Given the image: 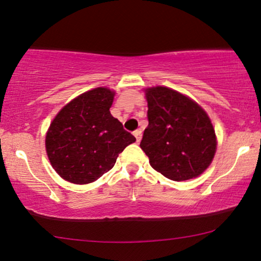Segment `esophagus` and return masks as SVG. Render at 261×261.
Returning a JSON list of instances; mask_svg holds the SVG:
<instances>
[{"label":"esophagus","instance_id":"34e87169","mask_svg":"<svg viewBox=\"0 0 261 261\" xmlns=\"http://www.w3.org/2000/svg\"><path fill=\"white\" fill-rule=\"evenodd\" d=\"M134 136L136 137V141H137V142H140L141 138H142V131H141V130L134 131Z\"/></svg>","mask_w":261,"mask_h":261}]
</instances>
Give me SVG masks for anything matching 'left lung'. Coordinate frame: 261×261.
I'll use <instances>...</instances> for the list:
<instances>
[{
  "label": "left lung",
  "mask_w": 261,
  "mask_h": 261,
  "mask_svg": "<svg viewBox=\"0 0 261 261\" xmlns=\"http://www.w3.org/2000/svg\"><path fill=\"white\" fill-rule=\"evenodd\" d=\"M148 126L140 147L155 171L180 182L212 163L217 138L210 117L186 95L166 87L146 89Z\"/></svg>",
  "instance_id": "obj_1"
}]
</instances>
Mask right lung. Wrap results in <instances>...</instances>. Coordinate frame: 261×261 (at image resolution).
I'll return each mask as SVG.
<instances>
[{"mask_svg": "<svg viewBox=\"0 0 261 261\" xmlns=\"http://www.w3.org/2000/svg\"><path fill=\"white\" fill-rule=\"evenodd\" d=\"M113 98L110 89H92L68 102L51 121L45 149L53 169L67 182H95L136 141L111 114Z\"/></svg>", "mask_w": 261, "mask_h": 261, "instance_id": "obj_1", "label": "right lung"}]
</instances>
